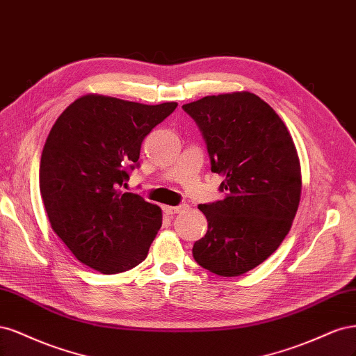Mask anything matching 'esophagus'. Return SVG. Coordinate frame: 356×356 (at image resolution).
I'll list each match as a JSON object with an SVG mask.
<instances>
[{
  "mask_svg": "<svg viewBox=\"0 0 356 356\" xmlns=\"http://www.w3.org/2000/svg\"><path fill=\"white\" fill-rule=\"evenodd\" d=\"M189 209V205L188 204H181V205H176V207H173V205H164V211L167 213V214H177V213H181V211H185V210H188Z\"/></svg>",
  "mask_w": 356,
  "mask_h": 356,
  "instance_id": "34e87169",
  "label": "esophagus"
}]
</instances>
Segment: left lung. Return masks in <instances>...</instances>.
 <instances>
[{
	"instance_id": "8db88e82",
	"label": "left lung",
	"mask_w": 356,
	"mask_h": 356,
	"mask_svg": "<svg viewBox=\"0 0 356 356\" xmlns=\"http://www.w3.org/2000/svg\"><path fill=\"white\" fill-rule=\"evenodd\" d=\"M207 143L225 198L200 204L209 231L193 244L200 266L239 277L259 266L289 235L299 209L302 170L293 137L265 100L250 91L183 105Z\"/></svg>"
}]
</instances>
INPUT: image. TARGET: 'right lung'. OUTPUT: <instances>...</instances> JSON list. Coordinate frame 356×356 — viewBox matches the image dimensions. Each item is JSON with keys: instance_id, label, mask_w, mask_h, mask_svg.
I'll return each instance as SVG.
<instances>
[{"instance_id": "right-lung-1", "label": "right lung", "mask_w": 356, "mask_h": 356, "mask_svg": "<svg viewBox=\"0 0 356 356\" xmlns=\"http://www.w3.org/2000/svg\"><path fill=\"white\" fill-rule=\"evenodd\" d=\"M176 106L90 93L56 120L41 154L40 191L54 234L86 266L111 275L146 259L163 211L120 188L145 137Z\"/></svg>"}]
</instances>
